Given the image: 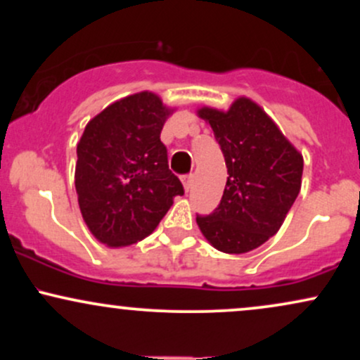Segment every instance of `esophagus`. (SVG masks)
I'll use <instances>...</instances> for the list:
<instances>
[{"instance_id":"obj_1","label":"esophagus","mask_w":360,"mask_h":360,"mask_svg":"<svg viewBox=\"0 0 360 360\" xmlns=\"http://www.w3.org/2000/svg\"><path fill=\"white\" fill-rule=\"evenodd\" d=\"M183 184H184L186 193H189V189H191V186H193V174L183 176Z\"/></svg>"}]
</instances>
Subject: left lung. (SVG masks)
Instances as JSON below:
<instances>
[{"mask_svg": "<svg viewBox=\"0 0 360 360\" xmlns=\"http://www.w3.org/2000/svg\"><path fill=\"white\" fill-rule=\"evenodd\" d=\"M198 117L213 128L229 177L218 208L196 223L214 249L245 254L278 233L300 194L303 155L249 98L229 111L205 106Z\"/></svg>", "mask_w": 360, "mask_h": 360, "instance_id": "left-lung-1", "label": "left lung"}]
</instances>
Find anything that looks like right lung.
<instances>
[{"mask_svg":"<svg viewBox=\"0 0 360 360\" xmlns=\"http://www.w3.org/2000/svg\"><path fill=\"white\" fill-rule=\"evenodd\" d=\"M171 110L142 91L115 101L86 125L77 143L76 183L89 232L108 247L150 235L184 188L169 169L160 131Z\"/></svg>","mask_w":360,"mask_h":360,"instance_id":"obj_1","label":"right lung"}]
</instances>
